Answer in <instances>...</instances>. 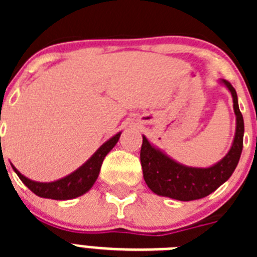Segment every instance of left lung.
Listing matches in <instances>:
<instances>
[{
    "label": "left lung",
    "instance_id": "left-lung-1",
    "mask_svg": "<svg viewBox=\"0 0 257 257\" xmlns=\"http://www.w3.org/2000/svg\"><path fill=\"white\" fill-rule=\"evenodd\" d=\"M221 82L228 87L233 96L237 128L230 151L219 163L207 169L187 167L175 162L170 157L152 147L147 138L143 136L140 151L143 175L147 185L158 196L170 197L178 201L203 198L215 192L222 183H225L237 167L243 148V117L238 106V97L234 87L225 79H221Z\"/></svg>",
    "mask_w": 257,
    "mask_h": 257
}]
</instances>
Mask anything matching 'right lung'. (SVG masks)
I'll list each match as a JSON object with an SVG mask.
<instances>
[{
    "label": "right lung",
    "instance_id": "obj_1",
    "mask_svg": "<svg viewBox=\"0 0 257 257\" xmlns=\"http://www.w3.org/2000/svg\"><path fill=\"white\" fill-rule=\"evenodd\" d=\"M119 136H121V133L113 136L112 139H109L106 143H104L85 165H82L78 170H76L74 172H72L70 175H68V176L58 181H52V183L32 181L27 179L26 176H23L14 166L13 169L14 171L17 172L20 180L26 184L27 187L35 194H37L38 197L59 199V201L76 198V197L82 196V194H85L86 192L91 189V187L96 181L97 176H99L104 158L110 152V149L117 144Z\"/></svg>",
    "mask_w": 257,
    "mask_h": 257
}]
</instances>
